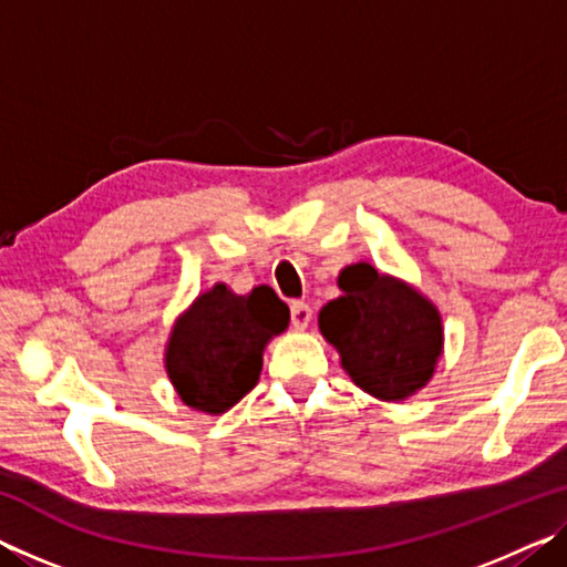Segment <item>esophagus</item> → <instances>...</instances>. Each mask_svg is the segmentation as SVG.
Instances as JSON below:
<instances>
[{
    "mask_svg": "<svg viewBox=\"0 0 567 567\" xmlns=\"http://www.w3.org/2000/svg\"><path fill=\"white\" fill-rule=\"evenodd\" d=\"M290 318H292V328L305 330L307 324H310V320H312V307L307 305V302H302V300H295L290 305Z\"/></svg>",
    "mask_w": 567,
    "mask_h": 567,
    "instance_id": "1",
    "label": "esophagus"
}]
</instances>
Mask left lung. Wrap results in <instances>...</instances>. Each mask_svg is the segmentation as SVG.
I'll return each instance as SVG.
<instances>
[{
  "label": "left lung",
  "instance_id": "left-lung-1",
  "mask_svg": "<svg viewBox=\"0 0 567 567\" xmlns=\"http://www.w3.org/2000/svg\"><path fill=\"white\" fill-rule=\"evenodd\" d=\"M342 295L320 310V332L354 385L385 402L415 395L443 354V318L415 287L368 262L344 267Z\"/></svg>",
  "mask_w": 567,
  "mask_h": 567
}]
</instances>
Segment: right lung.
Listing matches in <instances>:
<instances>
[{"mask_svg":"<svg viewBox=\"0 0 567 567\" xmlns=\"http://www.w3.org/2000/svg\"><path fill=\"white\" fill-rule=\"evenodd\" d=\"M290 324V307L260 285L235 295L217 282L172 324L165 368L187 408L223 415L257 385L262 352Z\"/></svg>","mask_w":567,"mask_h":567,"instance_id":"1","label":"right lung"}]
</instances>
